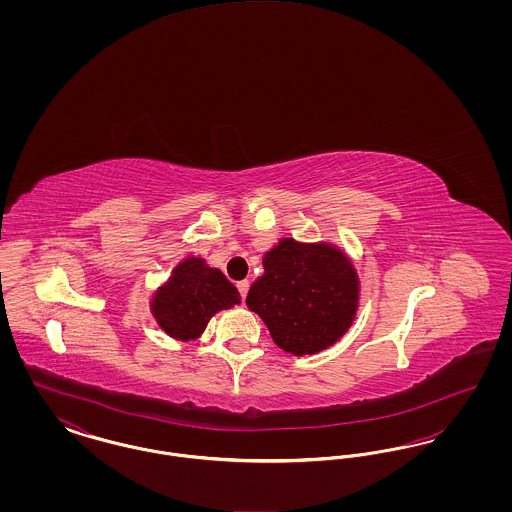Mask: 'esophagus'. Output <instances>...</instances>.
Listing matches in <instances>:
<instances>
[{
  "label": "esophagus",
  "instance_id": "esophagus-1",
  "mask_svg": "<svg viewBox=\"0 0 512 512\" xmlns=\"http://www.w3.org/2000/svg\"><path fill=\"white\" fill-rule=\"evenodd\" d=\"M238 292L242 295V299H245V295L249 292V282L247 280H242V282H238Z\"/></svg>",
  "mask_w": 512,
  "mask_h": 512
}]
</instances>
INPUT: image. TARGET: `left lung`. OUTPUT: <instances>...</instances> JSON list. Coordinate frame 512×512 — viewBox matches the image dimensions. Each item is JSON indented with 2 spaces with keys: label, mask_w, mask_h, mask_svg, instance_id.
Returning <instances> with one entry per match:
<instances>
[{
  "label": "left lung",
  "mask_w": 512,
  "mask_h": 512,
  "mask_svg": "<svg viewBox=\"0 0 512 512\" xmlns=\"http://www.w3.org/2000/svg\"><path fill=\"white\" fill-rule=\"evenodd\" d=\"M263 267L245 303L263 318L282 351L315 355L338 343L353 326L361 280L338 245L280 238L265 253Z\"/></svg>",
  "instance_id": "1"
}]
</instances>
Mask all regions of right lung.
Instances as JSON below:
<instances>
[{
    "label": "right lung",
    "instance_id": "right-lung-1",
    "mask_svg": "<svg viewBox=\"0 0 512 512\" xmlns=\"http://www.w3.org/2000/svg\"><path fill=\"white\" fill-rule=\"evenodd\" d=\"M240 293L219 268L203 257H186L153 292L149 309L159 328L174 340H197L219 311L240 305Z\"/></svg>",
    "mask_w": 512,
    "mask_h": 512
}]
</instances>
